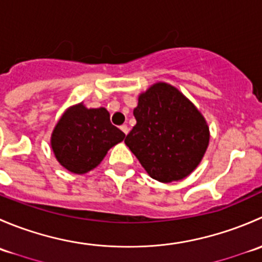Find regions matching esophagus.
<instances>
[{
    "label": "esophagus",
    "instance_id": "esophagus-1",
    "mask_svg": "<svg viewBox=\"0 0 262 262\" xmlns=\"http://www.w3.org/2000/svg\"><path fill=\"white\" fill-rule=\"evenodd\" d=\"M120 129H121V132H123V133L125 134V136H126V134H128L129 129H128V126L125 125V124H124V125H121V126H120Z\"/></svg>",
    "mask_w": 262,
    "mask_h": 262
}]
</instances>
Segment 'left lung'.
<instances>
[{
	"label": "left lung",
	"mask_w": 262,
	"mask_h": 262,
	"mask_svg": "<svg viewBox=\"0 0 262 262\" xmlns=\"http://www.w3.org/2000/svg\"><path fill=\"white\" fill-rule=\"evenodd\" d=\"M133 114L137 124L124 142L150 178L179 181L198 167L209 144V128L176 87L152 84L139 95Z\"/></svg>",
	"instance_id": "left-lung-1"
}]
</instances>
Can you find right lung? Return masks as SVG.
Wrapping results in <instances>:
<instances>
[{"label":"right lung","instance_id":"1","mask_svg":"<svg viewBox=\"0 0 262 262\" xmlns=\"http://www.w3.org/2000/svg\"><path fill=\"white\" fill-rule=\"evenodd\" d=\"M125 134L110 123L105 107L87 109L83 104L68 107L52 133V149L58 162L73 173H86L100 165L107 150Z\"/></svg>","mask_w":262,"mask_h":262}]
</instances>
